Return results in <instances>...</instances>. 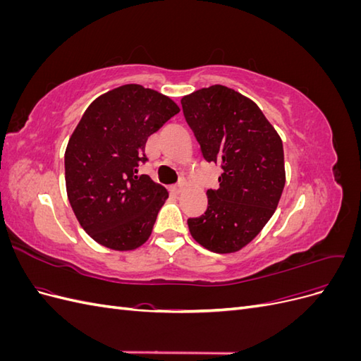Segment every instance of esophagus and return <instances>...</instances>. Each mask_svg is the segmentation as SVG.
Segmentation results:
<instances>
[{
	"instance_id": "obj_1",
	"label": "esophagus",
	"mask_w": 361,
	"mask_h": 361,
	"mask_svg": "<svg viewBox=\"0 0 361 361\" xmlns=\"http://www.w3.org/2000/svg\"><path fill=\"white\" fill-rule=\"evenodd\" d=\"M183 188V183H178V185H173V187H170V190L174 192V194H179Z\"/></svg>"
}]
</instances>
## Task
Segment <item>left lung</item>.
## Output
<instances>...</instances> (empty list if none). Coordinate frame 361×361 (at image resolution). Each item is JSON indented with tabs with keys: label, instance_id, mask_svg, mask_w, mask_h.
Segmentation results:
<instances>
[{
	"label": "left lung",
	"instance_id": "1",
	"mask_svg": "<svg viewBox=\"0 0 361 361\" xmlns=\"http://www.w3.org/2000/svg\"><path fill=\"white\" fill-rule=\"evenodd\" d=\"M183 116L207 162L220 164V187L207 209L188 218L191 236L214 253H235L259 235L285 188L283 143L260 108L226 85L182 97Z\"/></svg>",
	"mask_w": 361,
	"mask_h": 361
}]
</instances>
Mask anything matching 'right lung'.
<instances>
[{
	"label": "right lung",
	"mask_w": 361,
	"mask_h": 361,
	"mask_svg": "<svg viewBox=\"0 0 361 361\" xmlns=\"http://www.w3.org/2000/svg\"><path fill=\"white\" fill-rule=\"evenodd\" d=\"M179 111L170 97L126 84L82 114L64 154V173L76 220L97 244L128 251L149 239L169 192L138 167L147 161V138Z\"/></svg>",
	"instance_id": "right-lung-1"
}]
</instances>
